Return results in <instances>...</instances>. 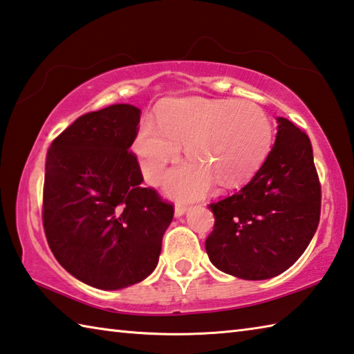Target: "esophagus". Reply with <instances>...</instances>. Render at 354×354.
Masks as SVG:
<instances>
[{
  "label": "esophagus",
  "instance_id": "1",
  "mask_svg": "<svg viewBox=\"0 0 354 354\" xmlns=\"http://www.w3.org/2000/svg\"><path fill=\"white\" fill-rule=\"evenodd\" d=\"M185 210H187V205L183 204V203H178V204L175 205V215H176V216L184 215Z\"/></svg>",
  "mask_w": 354,
  "mask_h": 354
}]
</instances>
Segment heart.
I'll return each mask as SVG.
<instances>
[{
	"instance_id": "heart-1",
	"label": "heart",
	"mask_w": 354,
	"mask_h": 354,
	"mask_svg": "<svg viewBox=\"0 0 354 354\" xmlns=\"http://www.w3.org/2000/svg\"><path fill=\"white\" fill-rule=\"evenodd\" d=\"M272 136L271 119L254 102L190 97L160 108L158 127L145 122L134 151L147 181L158 184L185 145L190 162L170 173L167 190L190 199L214 181L223 189L246 183L268 158Z\"/></svg>"
}]
</instances>
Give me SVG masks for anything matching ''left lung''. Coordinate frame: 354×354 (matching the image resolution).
Returning <instances> with one entry per match:
<instances>
[{
  "label": "left lung",
  "mask_w": 354,
  "mask_h": 354,
  "mask_svg": "<svg viewBox=\"0 0 354 354\" xmlns=\"http://www.w3.org/2000/svg\"><path fill=\"white\" fill-rule=\"evenodd\" d=\"M272 150L255 176L232 196L209 204L210 261L244 280L285 272L305 252L320 220L319 175L305 131L279 118Z\"/></svg>",
  "instance_id": "1"
}]
</instances>
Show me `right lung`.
Instances as JSON below:
<instances>
[{
  "mask_svg": "<svg viewBox=\"0 0 354 354\" xmlns=\"http://www.w3.org/2000/svg\"><path fill=\"white\" fill-rule=\"evenodd\" d=\"M140 110L118 104L75 119L50 144L43 227L57 261L83 283L120 289L153 272L173 204L144 181L130 147Z\"/></svg>",
  "mask_w": 354,
  "mask_h": 354,
  "instance_id": "add662e5",
  "label": "right lung"
}]
</instances>
